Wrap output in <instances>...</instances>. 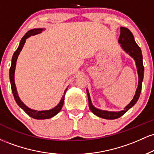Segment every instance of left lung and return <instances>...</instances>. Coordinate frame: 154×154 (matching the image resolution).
Returning a JSON list of instances; mask_svg holds the SVG:
<instances>
[{
  "label": "left lung",
  "instance_id": "left-lung-1",
  "mask_svg": "<svg viewBox=\"0 0 154 154\" xmlns=\"http://www.w3.org/2000/svg\"><path fill=\"white\" fill-rule=\"evenodd\" d=\"M119 43L121 44V46L125 50L126 53L132 56L135 59L136 63V66L137 69V74H138V86H137V90L135 96L133 99L131 100L130 103L125 108L123 111H118V112H114V111H102L100 109H96L93 106L91 103V97H90L89 93L88 92V102H89L90 109L95 115L99 116L100 118L106 119H116L122 116L124 114L128 111L130 108H132L136 103V102L138 100L140 95L141 93V89H142V82L143 79L144 75V66L143 63V56L142 52H141L140 48L135 43V39H134L133 35L132 34L131 32L128 28L121 27L120 28V36L119 38Z\"/></svg>",
  "mask_w": 154,
  "mask_h": 154
}]
</instances>
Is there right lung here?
<instances>
[{
  "instance_id": "1",
  "label": "right lung",
  "mask_w": 154,
  "mask_h": 154,
  "mask_svg": "<svg viewBox=\"0 0 154 154\" xmlns=\"http://www.w3.org/2000/svg\"><path fill=\"white\" fill-rule=\"evenodd\" d=\"M43 29H42V28L31 29V30L28 31L24 35V37H23L22 40H21L18 48L17 49V51H15L14 54L13 55V57H12V60H11V65L10 70H9L11 87V91H12V93H13L14 97L16 102H17V103L18 104L19 106L22 108L23 110L25 111L28 115L35 119H49V118L53 117V116H54L55 115H56V114L61 111V108L63 106L65 93H66V90H67V88L65 90L64 93H63V95L62 96V98H61V100H60L59 103L58 104L56 107H54V109H51V110H48V111H35V110H32V109H29V108L26 106V105H24V104L23 103L22 101H21L20 98H19V95L17 94V88H16L15 82H14V72H15L16 63H17V58H18L19 53L21 52L23 46H24V43H25L26 39L29 38V37L32 36V35H35L36 34H38V33H40L42 31H43Z\"/></svg>"
}]
</instances>
